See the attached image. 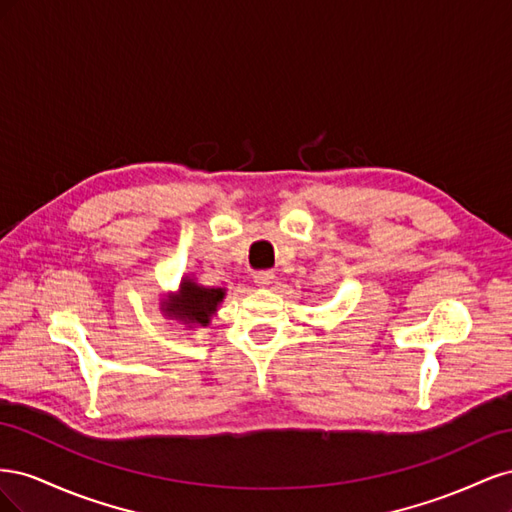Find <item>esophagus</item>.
Masks as SVG:
<instances>
[{
  "label": "esophagus",
  "mask_w": 512,
  "mask_h": 512,
  "mask_svg": "<svg viewBox=\"0 0 512 512\" xmlns=\"http://www.w3.org/2000/svg\"><path fill=\"white\" fill-rule=\"evenodd\" d=\"M275 280V273L273 271H256L254 273V284L260 288H269Z\"/></svg>",
  "instance_id": "esophagus-1"
}]
</instances>
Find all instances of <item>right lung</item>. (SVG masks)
Listing matches in <instances>:
<instances>
[{
    "instance_id": "1",
    "label": "right lung",
    "mask_w": 512,
    "mask_h": 512,
    "mask_svg": "<svg viewBox=\"0 0 512 512\" xmlns=\"http://www.w3.org/2000/svg\"><path fill=\"white\" fill-rule=\"evenodd\" d=\"M224 288L200 286L190 277H183L177 294H168L162 301L164 314L181 320L188 327H209L211 316L218 312V305L224 301Z\"/></svg>"
}]
</instances>
